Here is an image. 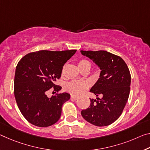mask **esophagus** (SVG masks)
<instances>
[{"mask_svg":"<svg viewBox=\"0 0 150 150\" xmlns=\"http://www.w3.org/2000/svg\"><path fill=\"white\" fill-rule=\"evenodd\" d=\"M71 99H73V100H77V99H78V97L77 96H73V95H72V96H71Z\"/></svg>","mask_w":150,"mask_h":150,"instance_id":"esophagus-1","label":"esophagus"}]
</instances>
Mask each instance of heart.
I'll list each match as a JSON object with an SVG mask.
<instances>
[{
    "label": "heart",
    "instance_id": "obj_1",
    "mask_svg": "<svg viewBox=\"0 0 150 150\" xmlns=\"http://www.w3.org/2000/svg\"><path fill=\"white\" fill-rule=\"evenodd\" d=\"M79 68L85 67H91V63L89 61L83 59L80 61L78 63ZM89 86V83L84 81H77L74 80L66 85V89L69 91L71 93L79 96V95L83 93L86 91L87 88Z\"/></svg>",
    "mask_w": 150,
    "mask_h": 150
}]
</instances>
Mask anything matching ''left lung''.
<instances>
[{
  "instance_id": "left-lung-1",
  "label": "left lung",
  "mask_w": 150,
  "mask_h": 150,
  "mask_svg": "<svg viewBox=\"0 0 150 150\" xmlns=\"http://www.w3.org/2000/svg\"><path fill=\"white\" fill-rule=\"evenodd\" d=\"M101 70L99 78L90 91L102 98L90 99L89 108L82 110L87 122L96 126H107L120 117L128 100L131 75L126 63L120 57L105 51H81Z\"/></svg>"
}]
</instances>
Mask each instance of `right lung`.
I'll list each match as a JSON object with an SVG mask.
<instances>
[{"instance_id":"add662e5","label":"right lung","mask_w":150,"mask_h":150,"mask_svg":"<svg viewBox=\"0 0 150 150\" xmlns=\"http://www.w3.org/2000/svg\"><path fill=\"white\" fill-rule=\"evenodd\" d=\"M77 50L62 51H39L21 59L16 67L14 93L26 120L38 127H49L59 120L62 105L70 99L68 93L47 97L52 87L59 91L61 87L54 83L61 77L63 67Z\"/></svg>"}]
</instances>
